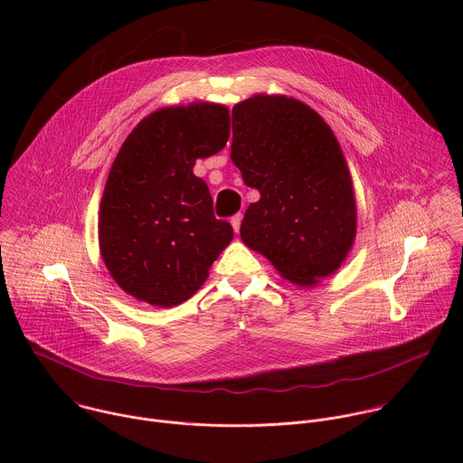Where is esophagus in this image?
Returning <instances> with one entry per match:
<instances>
[{"instance_id": "1", "label": "esophagus", "mask_w": 463, "mask_h": 463, "mask_svg": "<svg viewBox=\"0 0 463 463\" xmlns=\"http://www.w3.org/2000/svg\"><path fill=\"white\" fill-rule=\"evenodd\" d=\"M241 220H243V214H236V216L231 218V225H232V229H234V232H240Z\"/></svg>"}]
</instances>
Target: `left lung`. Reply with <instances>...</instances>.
<instances>
[{
  "mask_svg": "<svg viewBox=\"0 0 463 463\" xmlns=\"http://www.w3.org/2000/svg\"><path fill=\"white\" fill-rule=\"evenodd\" d=\"M231 159L260 192L241 241L286 280L315 286L346 260L357 232L348 163L326 120L286 95H252L232 108Z\"/></svg>",
  "mask_w": 463,
  "mask_h": 463,
  "instance_id": "left-lung-1",
  "label": "left lung"
}]
</instances>
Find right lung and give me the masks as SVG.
I'll use <instances>...</instances> for the list:
<instances>
[{"instance_id":"right-lung-1","label":"right lung","mask_w":463,"mask_h":463,"mask_svg":"<svg viewBox=\"0 0 463 463\" xmlns=\"http://www.w3.org/2000/svg\"><path fill=\"white\" fill-rule=\"evenodd\" d=\"M229 136L227 106L192 102L152 111L122 143L100 200L99 245L128 295L172 307L205 284L234 232L214 218L209 186L192 168Z\"/></svg>"}]
</instances>
